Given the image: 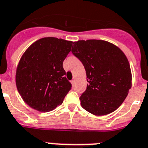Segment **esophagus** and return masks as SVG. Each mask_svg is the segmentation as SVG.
<instances>
[{"mask_svg":"<svg viewBox=\"0 0 148 148\" xmlns=\"http://www.w3.org/2000/svg\"><path fill=\"white\" fill-rule=\"evenodd\" d=\"M71 83L72 85L74 86V83H75V80H72L71 81Z\"/></svg>","mask_w":148,"mask_h":148,"instance_id":"obj_1","label":"esophagus"}]
</instances>
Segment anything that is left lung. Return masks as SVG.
Returning a JSON list of instances; mask_svg holds the SVG:
<instances>
[{
	"instance_id": "8db88e82",
	"label": "left lung",
	"mask_w": 148,
	"mask_h": 148,
	"mask_svg": "<svg viewBox=\"0 0 148 148\" xmlns=\"http://www.w3.org/2000/svg\"><path fill=\"white\" fill-rule=\"evenodd\" d=\"M71 52L85 68L86 89L80 97L88 112L103 116L122 105L132 87V73L126 55L111 43L101 40L74 42Z\"/></svg>"
}]
</instances>
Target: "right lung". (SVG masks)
Returning a JSON list of instances; mask_svg holds the SVG:
<instances>
[{
	"mask_svg": "<svg viewBox=\"0 0 148 148\" xmlns=\"http://www.w3.org/2000/svg\"><path fill=\"white\" fill-rule=\"evenodd\" d=\"M72 43L43 38L23 53L16 68V84L23 101L32 108L40 112L53 110L63 102L71 89L62 64Z\"/></svg>",
	"mask_w": 148,
	"mask_h": 148,
	"instance_id": "add662e5",
	"label": "right lung"
}]
</instances>
